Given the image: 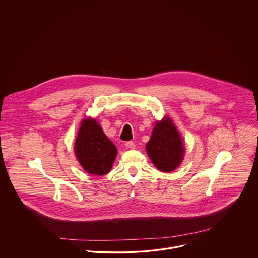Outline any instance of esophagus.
<instances>
[{
	"mask_svg": "<svg viewBox=\"0 0 258 258\" xmlns=\"http://www.w3.org/2000/svg\"><path fill=\"white\" fill-rule=\"evenodd\" d=\"M125 146L127 148H129V149H134V148H135V144H134L133 141H128V142L125 143Z\"/></svg>",
	"mask_w": 258,
	"mask_h": 258,
	"instance_id": "34e87169",
	"label": "esophagus"
}]
</instances>
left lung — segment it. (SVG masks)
<instances>
[{
  "instance_id": "left-lung-1",
  "label": "left lung",
  "mask_w": 258,
  "mask_h": 258,
  "mask_svg": "<svg viewBox=\"0 0 258 258\" xmlns=\"http://www.w3.org/2000/svg\"><path fill=\"white\" fill-rule=\"evenodd\" d=\"M152 163L162 172L177 169L184 159V149L180 133L169 117L158 121L146 145Z\"/></svg>"
}]
</instances>
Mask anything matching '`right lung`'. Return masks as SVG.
Instances as JSON below:
<instances>
[{
    "label": "right lung",
    "instance_id": "add662e5",
    "mask_svg": "<svg viewBox=\"0 0 258 258\" xmlns=\"http://www.w3.org/2000/svg\"><path fill=\"white\" fill-rule=\"evenodd\" d=\"M74 153L79 164L88 174L103 176L110 171L117 156V149L97 121L86 118L80 125L74 143Z\"/></svg>",
    "mask_w": 258,
    "mask_h": 258
}]
</instances>
